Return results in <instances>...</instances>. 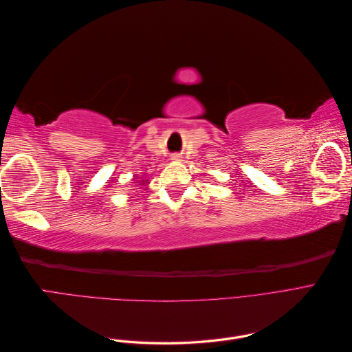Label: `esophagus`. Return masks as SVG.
Segmentation results:
<instances>
[{
    "mask_svg": "<svg viewBox=\"0 0 352 352\" xmlns=\"http://www.w3.org/2000/svg\"><path fill=\"white\" fill-rule=\"evenodd\" d=\"M180 158H182V157H180L179 154H173L172 155V160H175V162H180Z\"/></svg>",
    "mask_w": 352,
    "mask_h": 352,
    "instance_id": "obj_1",
    "label": "esophagus"
}]
</instances>
